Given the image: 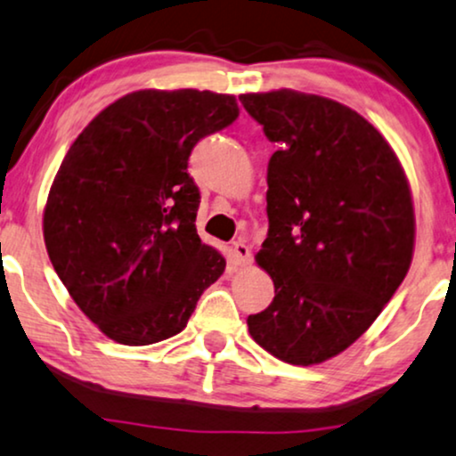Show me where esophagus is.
I'll use <instances>...</instances> for the list:
<instances>
[{"mask_svg": "<svg viewBox=\"0 0 456 456\" xmlns=\"http://www.w3.org/2000/svg\"><path fill=\"white\" fill-rule=\"evenodd\" d=\"M232 254H234V262H237L239 266H249L251 264V249L249 245L243 243V240H237V243H234Z\"/></svg>", "mask_w": 456, "mask_h": 456, "instance_id": "obj_1", "label": "esophagus"}]
</instances>
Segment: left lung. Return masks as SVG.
<instances>
[{
  "mask_svg": "<svg viewBox=\"0 0 456 456\" xmlns=\"http://www.w3.org/2000/svg\"><path fill=\"white\" fill-rule=\"evenodd\" d=\"M279 143L268 160V234L256 260L274 300L249 314L281 362L322 363L379 317L412 262L414 209L395 151L365 118L317 94L239 97Z\"/></svg>",
  "mask_w": 456,
  "mask_h": 456,
  "instance_id": "obj_1",
  "label": "left lung"
}]
</instances>
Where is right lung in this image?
I'll use <instances>...</instances> for the list:
<instances>
[{"label": "right lung", "mask_w": 456, "mask_h": 456, "mask_svg": "<svg viewBox=\"0 0 456 456\" xmlns=\"http://www.w3.org/2000/svg\"><path fill=\"white\" fill-rule=\"evenodd\" d=\"M239 118L232 94L137 91L71 143L46 209L56 274L105 336L128 346L179 334L226 260L196 232L194 145Z\"/></svg>", "instance_id": "obj_1"}]
</instances>
